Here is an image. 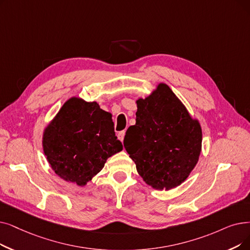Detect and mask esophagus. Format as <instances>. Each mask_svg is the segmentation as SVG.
<instances>
[{
  "label": "esophagus",
  "instance_id": "esophagus-1",
  "mask_svg": "<svg viewBox=\"0 0 250 250\" xmlns=\"http://www.w3.org/2000/svg\"><path fill=\"white\" fill-rule=\"evenodd\" d=\"M125 135V131H122V132H119V133L117 134V137H118V139H119V140H121V141H122V142H123V141H124Z\"/></svg>",
  "mask_w": 250,
  "mask_h": 250
}]
</instances>
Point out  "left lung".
<instances>
[{
	"label": "left lung",
	"instance_id": "8db88e82",
	"mask_svg": "<svg viewBox=\"0 0 250 250\" xmlns=\"http://www.w3.org/2000/svg\"><path fill=\"white\" fill-rule=\"evenodd\" d=\"M136 125L125 133L124 145L139 175L155 189L169 190L185 181L196 166L202 133L166 83L137 101Z\"/></svg>",
	"mask_w": 250,
	"mask_h": 250
}]
</instances>
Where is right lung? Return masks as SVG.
Segmentation results:
<instances>
[{
  "label": "right lung",
  "mask_w": 250,
  "mask_h": 250,
  "mask_svg": "<svg viewBox=\"0 0 250 250\" xmlns=\"http://www.w3.org/2000/svg\"><path fill=\"white\" fill-rule=\"evenodd\" d=\"M45 155L57 175L83 186L108 157L123 150L111 114L96 102L71 98L62 106L42 138Z\"/></svg>",
  "instance_id": "obj_1"
}]
</instances>
